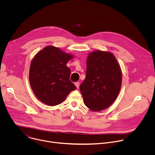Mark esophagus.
<instances>
[{"mask_svg": "<svg viewBox=\"0 0 155 155\" xmlns=\"http://www.w3.org/2000/svg\"><path fill=\"white\" fill-rule=\"evenodd\" d=\"M75 85L76 86V87L78 88L80 86V82L79 81H77L75 83Z\"/></svg>", "mask_w": 155, "mask_h": 155, "instance_id": "obj_1", "label": "esophagus"}]
</instances>
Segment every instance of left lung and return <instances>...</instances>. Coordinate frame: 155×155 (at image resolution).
<instances>
[{"label": "left lung", "mask_w": 155, "mask_h": 155, "mask_svg": "<svg viewBox=\"0 0 155 155\" xmlns=\"http://www.w3.org/2000/svg\"><path fill=\"white\" fill-rule=\"evenodd\" d=\"M86 77L80 86L85 105L94 112L108 108L117 99L122 74L114 55L97 50L89 54Z\"/></svg>", "instance_id": "8db88e82"}]
</instances>
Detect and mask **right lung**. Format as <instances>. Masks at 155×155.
I'll use <instances>...</instances> for the list:
<instances>
[{
    "mask_svg": "<svg viewBox=\"0 0 155 155\" xmlns=\"http://www.w3.org/2000/svg\"><path fill=\"white\" fill-rule=\"evenodd\" d=\"M73 56L59 48L48 46L33 58L29 69V82L35 96L43 103L54 106L62 103L73 90L71 69L66 66Z\"/></svg>",
    "mask_w": 155,
    "mask_h": 155,
    "instance_id": "add662e5",
    "label": "right lung"
}]
</instances>
